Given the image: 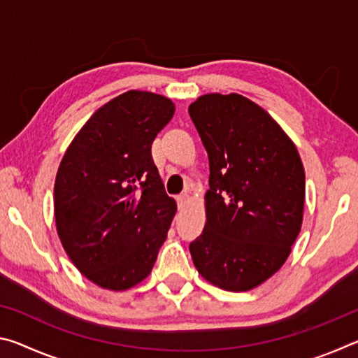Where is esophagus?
<instances>
[{
    "instance_id": "34e87169",
    "label": "esophagus",
    "mask_w": 358,
    "mask_h": 358,
    "mask_svg": "<svg viewBox=\"0 0 358 358\" xmlns=\"http://www.w3.org/2000/svg\"><path fill=\"white\" fill-rule=\"evenodd\" d=\"M189 194H180V196L177 197V201H178V205H180V207H185V205L187 203V202H189Z\"/></svg>"
}]
</instances>
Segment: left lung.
<instances>
[{"label": "left lung", "instance_id": "1", "mask_svg": "<svg viewBox=\"0 0 358 358\" xmlns=\"http://www.w3.org/2000/svg\"><path fill=\"white\" fill-rule=\"evenodd\" d=\"M210 161L205 227L189 245L213 286L246 292L270 280L299 237L305 169L271 115L238 93L202 94L189 106Z\"/></svg>", "mask_w": 358, "mask_h": 358}]
</instances>
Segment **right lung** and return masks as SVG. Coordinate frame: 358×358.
Masks as SVG:
<instances>
[{
    "label": "right lung",
    "instance_id": "1",
    "mask_svg": "<svg viewBox=\"0 0 358 358\" xmlns=\"http://www.w3.org/2000/svg\"><path fill=\"white\" fill-rule=\"evenodd\" d=\"M173 113L166 96L126 92L90 117L59 162L57 234L76 268L102 289L142 282L167 238L177 202L164 191L151 143Z\"/></svg>",
    "mask_w": 358,
    "mask_h": 358
}]
</instances>
